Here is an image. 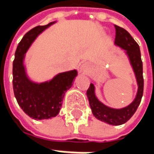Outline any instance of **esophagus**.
I'll list each match as a JSON object with an SVG mask.
<instances>
[{"mask_svg": "<svg viewBox=\"0 0 154 154\" xmlns=\"http://www.w3.org/2000/svg\"><path fill=\"white\" fill-rule=\"evenodd\" d=\"M90 69V66H89V64L87 63H85L82 64L80 67V71L82 72H83V73H87V72L89 71Z\"/></svg>", "mask_w": 154, "mask_h": 154, "instance_id": "esophagus-1", "label": "esophagus"}]
</instances>
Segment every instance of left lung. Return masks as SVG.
Segmentation results:
<instances>
[{"instance_id": "1", "label": "left lung", "mask_w": 154, "mask_h": 154, "mask_svg": "<svg viewBox=\"0 0 154 154\" xmlns=\"http://www.w3.org/2000/svg\"><path fill=\"white\" fill-rule=\"evenodd\" d=\"M116 28V39L115 44L126 51L129 57V62L135 74L136 81L138 84V91L134 100L128 106L121 109H114L101 103L96 97L95 86L93 83L90 84V87L87 91V95L89 105L93 116L102 122L107 123L112 125H120L127 122L133 115L135 113L139 107L143 93V63L141 60V54L139 44L133 38L129 33L125 29L115 25Z\"/></svg>"}]
</instances>
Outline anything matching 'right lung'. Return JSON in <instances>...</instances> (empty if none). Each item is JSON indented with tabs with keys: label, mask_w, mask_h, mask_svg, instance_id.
Instances as JSON below:
<instances>
[{
	"label": "right lung",
	"mask_w": 154,
	"mask_h": 154,
	"mask_svg": "<svg viewBox=\"0 0 154 154\" xmlns=\"http://www.w3.org/2000/svg\"><path fill=\"white\" fill-rule=\"evenodd\" d=\"M36 26L20 42L13 62V90L19 106L32 119H47L59 113L64 95L72 86L77 70L61 72L50 81L37 83L29 79L24 59L26 52L39 34L54 24Z\"/></svg>",
	"instance_id": "right-lung-1"
}]
</instances>
